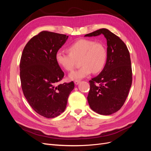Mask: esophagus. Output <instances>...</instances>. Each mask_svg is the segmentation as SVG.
Masks as SVG:
<instances>
[{"instance_id": "esophagus-1", "label": "esophagus", "mask_w": 151, "mask_h": 151, "mask_svg": "<svg viewBox=\"0 0 151 151\" xmlns=\"http://www.w3.org/2000/svg\"><path fill=\"white\" fill-rule=\"evenodd\" d=\"M80 82H81V81H79V80H76L74 81V83H75V84L77 85L79 83H80Z\"/></svg>"}]
</instances>
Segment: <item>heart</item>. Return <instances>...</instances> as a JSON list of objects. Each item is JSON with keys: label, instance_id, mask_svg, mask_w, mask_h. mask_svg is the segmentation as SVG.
<instances>
[{"label": "heart", "instance_id": "b5f03b06", "mask_svg": "<svg viewBox=\"0 0 151 151\" xmlns=\"http://www.w3.org/2000/svg\"><path fill=\"white\" fill-rule=\"evenodd\" d=\"M69 53L58 50L55 55L58 64L67 71H72L76 67L77 60H80L82 65L78 70L69 75L71 79H79L88 76L91 72L99 73L106 63L108 52L102 43L93 40L81 39L68 47Z\"/></svg>", "mask_w": 151, "mask_h": 151}]
</instances>
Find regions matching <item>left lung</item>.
<instances>
[{"mask_svg":"<svg viewBox=\"0 0 151 151\" xmlns=\"http://www.w3.org/2000/svg\"><path fill=\"white\" fill-rule=\"evenodd\" d=\"M104 35L107 40L108 58L102 72L90 80L88 101L91 108L100 115L118 111L125 103L132 83L129 50L116 35L102 28L85 36Z\"/></svg>","mask_w":151,"mask_h":151,"instance_id":"left-lung-1","label":"left lung"}]
</instances>
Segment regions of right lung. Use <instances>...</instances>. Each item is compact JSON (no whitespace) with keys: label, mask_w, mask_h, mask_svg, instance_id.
Here are the masks:
<instances>
[{"label":"right lung","mask_w":151,"mask_h":151,"mask_svg":"<svg viewBox=\"0 0 151 151\" xmlns=\"http://www.w3.org/2000/svg\"><path fill=\"white\" fill-rule=\"evenodd\" d=\"M68 36L43 31L24 47L20 60L21 88L27 101L39 115L55 118L64 111L74 88L73 81L58 84L64 76L55 55Z\"/></svg>","instance_id":"1"}]
</instances>
